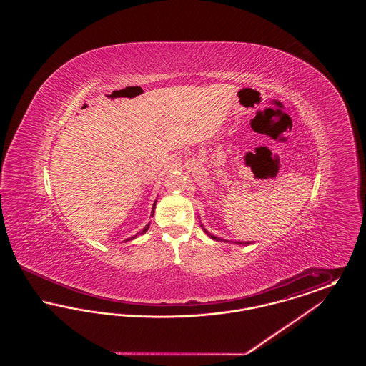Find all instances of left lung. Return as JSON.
Instances as JSON below:
<instances>
[{
	"label": "left lung",
	"mask_w": 366,
	"mask_h": 366,
	"mask_svg": "<svg viewBox=\"0 0 366 366\" xmlns=\"http://www.w3.org/2000/svg\"><path fill=\"white\" fill-rule=\"evenodd\" d=\"M202 229H203V230H204V233H206V234H207V236H209V237H211V239H212V240H217V242H222V239H219V237H217V236H214V234H211V233H209V230H207V229H204V227H203V225H202ZM225 242H227V240H225ZM232 243L242 244V245H248V244H251V242H239V243H237V242H232Z\"/></svg>",
	"instance_id": "1"
}]
</instances>
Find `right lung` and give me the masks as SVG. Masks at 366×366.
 <instances>
[{
  "instance_id": "obj_1",
  "label": "right lung",
  "mask_w": 366,
  "mask_h": 366,
  "mask_svg": "<svg viewBox=\"0 0 366 366\" xmlns=\"http://www.w3.org/2000/svg\"><path fill=\"white\" fill-rule=\"evenodd\" d=\"M155 207H157V200H155V203H154V207H152V211H151V217H154V214H155ZM151 224V222H149ZM149 224L147 225V227H144L141 232H139L136 236H132V237H129V239H126V240H123V242H129V240H133V239H136L137 236H141V234H144L148 229H149Z\"/></svg>"
}]
</instances>
